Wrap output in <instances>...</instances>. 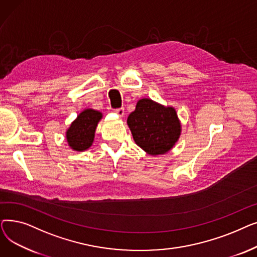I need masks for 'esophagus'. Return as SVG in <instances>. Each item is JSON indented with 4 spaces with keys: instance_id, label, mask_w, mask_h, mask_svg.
I'll use <instances>...</instances> for the list:
<instances>
[{
    "instance_id": "1",
    "label": "esophagus",
    "mask_w": 257,
    "mask_h": 257,
    "mask_svg": "<svg viewBox=\"0 0 257 257\" xmlns=\"http://www.w3.org/2000/svg\"><path fill=\"white\" fill-rule=\"evenodd\" d=\"M115 113L118 115V116H123L125 114V109L124 107H119V108H116V109L114 110Z\"/></svg>"
}]
</instances>
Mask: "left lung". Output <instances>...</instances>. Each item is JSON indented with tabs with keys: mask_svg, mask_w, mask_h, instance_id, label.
<instances>
[{
	"mask_svg": "<svg viewBox=\"0 0 257 257\" xmlns=\"http://www.w3.org/2000/svg\"><path fill=\"white\" fill-rule=\"evenodd\" d=\"M134 142L150 155L169 152L180 137L176 110L151 99H142L127 118Z\"/></svg>",
	"mask_w": 257,
	"mask_h": 257,
	"instance_id": "obj_1",
	"label": "left lung"
}]
</instances>
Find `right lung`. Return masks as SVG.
Returning a JSON list of instances; mask_svg holds the SVG:
<instances>
[{
  "mask_svg": "<svg viewBox=\"0 0 257 257\" xmlns=\"http://www.w3.org/2000/svg\"><path fill=\"white\" fill-rule=\"evenodd\" d=\"M102 113L93 109H85L81 112L66 131V141L75 151H84L92 145Z\"/></svg>",
  "mask_w": 257,
  "mask_h": 257,
  "instance_id": "right-lung-1",
  "label": "right lung"
}]
</instances>
